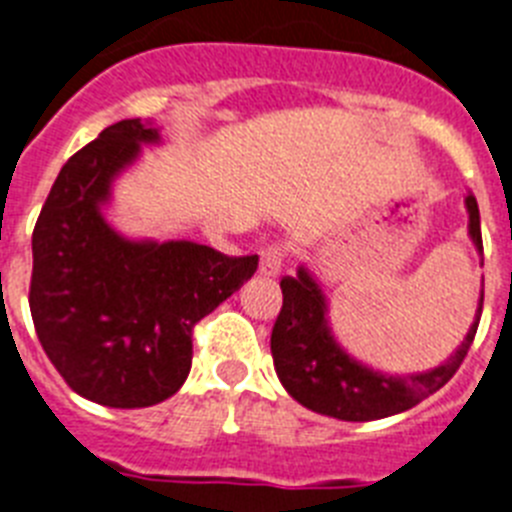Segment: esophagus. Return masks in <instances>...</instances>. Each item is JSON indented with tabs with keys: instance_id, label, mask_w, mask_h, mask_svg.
I'll list each match as a JSON object with an SVG mask.
<instances>
[{
	"instance_id": "obj_1",
	"label": "esophagus",
	"mask_w": 512,
	"mask_h": 512,
	"mask_svg": "<svg viewBox=\"0 0 512 512\" xmlns=\"http://www.w3.org/2000/svg\"><path fill=\"white\" fill-rule=\"evenodd\" d=\"M283 268V249L278 244H270L260 252V276H278Z\"/></svg>"
}]
</instances>
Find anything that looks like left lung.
<instances>
[{
	"instance_id": "1",
	"label": "left lung",
	"mask_w": 512,
	"mask_h": 512,
	"mask_svg": "<svg viewBox=\"0 0 512 512\" xmlns=\"http://www.w3.org/2000/svg\"><path fill=\"white\" fill-rule=\"evenodd\" d=\"M466 210L468 236L482 257L479 205L471 192L466 195ZM281 291L283 307L273 325V336H270V351H273L278 380L294 401H299L315 414L333 416L341 422L385 419V416L414 409L416 403L437 393L466 359L468 349L474 343L476 328H479L484 304L482 281L474 322H471L461 346L445 362L427 372H414V375H385L380 369H372L354 359L336 341L333 328H330L328 299L309 268L299 265L296 276L283 278Z\"/></svg>"
}]
</instances>
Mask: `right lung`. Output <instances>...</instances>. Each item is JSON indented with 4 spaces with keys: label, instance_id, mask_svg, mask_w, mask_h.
Masks as SVG:
<instances>
[{
    "label": "right lung",
    "instance_id": "1",
    "mask_svg": "<svg viewBox=\"0 0 512 512\" xmlns=\"http://www.w3.org/2000/svg\"><path fill=\"white\" fill-rule=\"evenodd\" d=\"M161 143L122 119L59 171L33 229L30 315L64 382L109 409H145L182 388L192 328L255 276L257 255L226 257L187 239H130L106 221L111 187Z\"/></svg>",
    "mask_w": 512,
    "mask_h": 512
}]
</instances>
